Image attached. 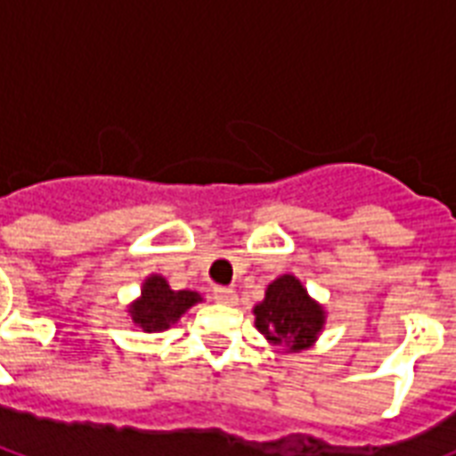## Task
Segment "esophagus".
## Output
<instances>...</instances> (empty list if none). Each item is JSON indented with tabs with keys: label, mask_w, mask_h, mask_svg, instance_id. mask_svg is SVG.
Wrapping results in <instances>:
<instances>
[{
	"label": "esophagus",
	"mask_w": 456,
	"mask_h": 456,
	"mask_svg": "<svg viewBox=\"0 0 456 456\" xmlns=\"http://www.w3.org/2000/svg\"><path fill=\"white\" fill-rule=\"evenodd\" d=\"M213 300H215V303L234 305L239 298H236V291H232V289H224V286H217V289H213Z\"/></svg>",
	"instance_id": "obj_1"
}]
</instances>
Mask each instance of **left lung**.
Here are the masks:
<instances>
[{
    "label": "left lung",
    "instance_id": "8db88e82",
    "mask_svg": "<svg viewBox=\"0 0 456 456\" xmlns=\"http://www.w3.org/2000/svg\"><path fill=\"white\" fill-rule=\"evenodd\" d=\"M256 329L267 343L286 353H300L314 346L324 331V305L312 298L298 277L281 274L267 286L265 298L253 307Z\"/></svg>",
    "mask_w": 456,
    "mask_h": 456
}]
</instances>
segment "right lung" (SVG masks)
<instances>
[{
  "label": "right lung",
  "mask_w": 456,
  "mask_h": 456,
  "mask_svg": "<svg viewBox=\"0 0 456 456\" xmlns=\"http://www.w3.org/2000/svg\"><path fill=\"white\" fill-rule=\"evenodd\" d=\"M200 300H203L200 293L172 291L167 279L151 274L144 279L139 298L127 305V314L146 333H160L172 324H177L182 314Z\"/></svg>",
  "instance_id": "right-lung-1"
}]
</instances>
